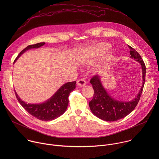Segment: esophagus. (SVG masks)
<instances>
[{"mask_svg":"<svg viewBox=\"0 0 159 159\" xmlns=\"http://www.w3.org/2000/svg\"><path fill=\"white\" fill-rule=\"evenodd\" d=\"M85 84H86L85 80L84 79H79L77 83V84L79 87H84L85 85Z\"/></svg>","mask_w":159,"mask_h":159,"instance_id":"esophagus-1","label":"esophagus"}]
</instances>
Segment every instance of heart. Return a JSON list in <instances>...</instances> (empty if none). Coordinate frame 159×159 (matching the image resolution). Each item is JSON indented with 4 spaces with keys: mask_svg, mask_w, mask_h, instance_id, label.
Masks as SVG:
<instances>
[{
    "mask_svg": "<svg viewBox=\"0 0 159 159\" xmlns=\"http://www.w3.org/2000/svg\"><path fill=\"white\" fill-rule=\"evenodd\" d=\"M110 48V44L107 43H100L93 47L85 48L80 51V58L82 60L90 61L96 57L101 55L108 51ZM112 55L109 57L111 58Z\"/></svg>",
    "mask_w": 159,
    "mask_h": 159,
    "instance_id": "obj_1",
    "label": "heart"
}]
</instances>
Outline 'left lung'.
Instances as JSON below:
<instances>
[{
    "mask_svg": "<svg viewBox=\"0 0 159 159\" xmlns=\"http://www.w3.org/2000/svg\"><path fill=\"white\" fill-rule=\"evenodd\" d=\"M128 47L130 49V58L134 59L141 64L143 77V84L140 92L132 101L124 102L112 98L102 86L100 77L98 75H95L90 80L94 91L93 98L89 102L90 109L94 115L106 121H115L129 115L138 104L143 91L146 66L140 54L129 45Z\"/></svg>",
    "mask_w": 159,
    "mask_h": 159,
    "instance_id": "left-lung-1",
    "label": "left lung"
}]
</instances>
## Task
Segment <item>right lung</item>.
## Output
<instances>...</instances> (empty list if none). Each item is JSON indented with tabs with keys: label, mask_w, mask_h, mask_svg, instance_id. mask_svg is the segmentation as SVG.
Masks as SVG:
<instances>
[{
	"label": "right lung",
	"mask_w": 159,
	"mask_h": 159,
	"mask_svg": "<svg viewBox=\"0 0 159 159\" xmlns=\"http://www.w3.org/2000/svg\"><path fill=\"white\" fill-rule=\"evenodd\" d=\"M44 44L45 43L43 42L29 45L20 52L14 63L26 51L32 48H38L43 46ZM75 84L76 81L65 84L50 99L41 104H27L19 98L16 92L15 94L19 102L31 115L39 120L51 121L58 118L66 111L69 104V96L70 93L75 89Z\"/></svg>",
	"instance_id": "1"
}]
</instances>
